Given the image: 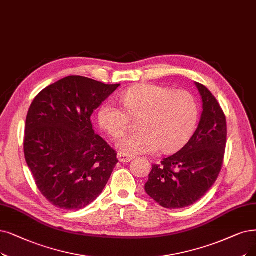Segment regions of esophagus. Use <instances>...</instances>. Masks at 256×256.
<instances>
[{"label": "esophagus", "mask_w": 256, "mask_h": 256, "mask_svg": "<svg viewBox=\"0 0 256 256\" xmlns=\"http://www.w3.org/2000/svg\"><path fill=\"white\" fill-rule=\"evenodd\" d=\"M134 158H136L134 156L129 154V153H124V152H120L118 154V158L122 162H131L132 160H134Z\"/></svg>", "instance_id": "1"}]
</instances>
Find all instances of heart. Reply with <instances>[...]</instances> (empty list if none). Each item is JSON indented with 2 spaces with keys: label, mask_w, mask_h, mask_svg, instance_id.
Here are the masks:
<instances>
[{
  "label": "heart",
  "mask_w": 256,
  "mask_h": 256,
  "mask_svg": "<svg viewBox=\"0 0 256 256\" xmlns=\"http://www.w3.org/2000/svg\"><path fill=\"white\" fill-rule=\"evenodd\" d=\"M120 100L127 112L108 100L100 106L98 120L107 134L120 138L130 128V116L142 118V131L118 142L122 151L153 153L162 149L166 153L176 152L186 144L196 129L198 105L187 91L145 84L126 90Z\"/></svg>",
  "instance_id": "1"
}]
</instances>
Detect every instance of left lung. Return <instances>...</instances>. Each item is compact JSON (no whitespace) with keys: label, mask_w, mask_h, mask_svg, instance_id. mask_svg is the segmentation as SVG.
Wrapping results in <instances>:
<instances>
[{"label":"left lung","mask_w":256,"mask_h":256,"mask_svg":"<svg viewBox=\"0 0 256 256\" xmlns=\"http://www.w3.org/2000/svg\"><path fill=\"white\" fill-rule=\"evenodd\" d=\"M202 102L198 126L187 144L174 154L152 165L145 191L167 209L188 207L200 200L216 182L227 142L226 116L216 98L194 83Z\"/></svg>","instance_id":"1"}]
</instances>
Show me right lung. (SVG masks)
Segmentation results:
<instances>
[{"mask_svg": "<svg viewBox=\"0 0 256 256\" xmlns=\"http://www.w3.org/2000/svg\"><path fill=\"white\" fill-rule=\"evenodd\" d=\"M118 86L70 76L43 89L30 105L25 160L38 190L56 207L88 206L103 192L118 162L90 120Z\"/></svg>", "mask_w": 256, "mask_h": 256, "instance_id": "right-lung-1", "label": "right lung"}]
</instances>
